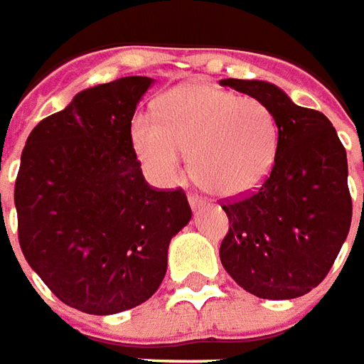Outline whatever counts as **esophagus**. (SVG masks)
<instances>
[{
	"instance_id": "34e87169",
	"label": "esophagus",
	"mask_w": 364,
	"mask_h": 364,
	"mask_svg": "<svg viewBox=\"0 0 364 364\" xmlns=\"http://www.w3.org/2000/svg\"><path fill=\"white\" fill-rule=\"evenodd\" d=\"M188 202H190V208H192L194 211L205 208V202H203L202 198H198V196H190V198H188Z\"/></svg>"
}]
</instances>
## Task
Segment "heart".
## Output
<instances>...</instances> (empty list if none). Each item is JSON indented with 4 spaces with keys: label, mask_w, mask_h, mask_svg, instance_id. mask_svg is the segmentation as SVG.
Returning a JSON list of instances; mask_svg holds the SVG:
<instances>
[{
    "label": "heart",
    "mask_w": 364,
    "mask_h": 364,
    "mask_svg": "<svg viewBox=\"0 0 364 364\" xmlns=\"http://www.w3.org/2000/svg\"><path fill=\"white\" fill-rule=\"evenodd\" d=\"M131 135L156 182H180L192 153L196 178L219 198L257 190L278 153V123L269 105L205 82L172 87L162 95L159 119L136 113Z\"/></svg>",
    "instance_id": "obj_1"
}]
</instances>
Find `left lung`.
Returning <instances> with one entry per match:
<instances>
[{
  "mask_svg": "<svg viewBox=\"0 0 364 364\" xmlns=\"http://www.w3.org/2000/svg\"><path fill=\"white\" fill-rule=\"evenodd\" d=\"M257 97L278 123V153L259 192L225 203L223 269L264 300L304 296L327 277L351 228L347 153L323 113L296 105L264 80L219 82Z\"/></svg>",
  "mask_w": 364,
  "mask_h": 364,
  "instance_id": "1",
  "label": "left lung"
}]
</instances>
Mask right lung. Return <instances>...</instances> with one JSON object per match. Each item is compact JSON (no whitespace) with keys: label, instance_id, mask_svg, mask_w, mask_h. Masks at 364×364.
Instances as JSON below:
<instances>
[{"label":"right lung","instance_id":"add662e5","mask_svg":"<svg viewBox=\"0 0 364 364\" xmlns=\"http://www.w3.org/2000/svg\"><path fill=\"white\" fill-rule=\"evenodd\" d=\"M146 76L97 84L31 131L15 180L19 245L50 292L94 316L153 296L170 239L192 219L182 190L145 182L131 119Z\"/></svg>","mask_w":364,"mask_h":364}]
</instances>
